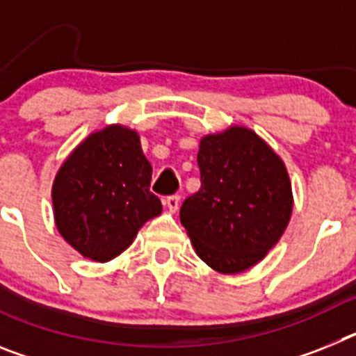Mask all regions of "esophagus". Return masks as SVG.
<instances>
[{
    "mask_svg": "<svg viewBox=\"0 0 356 356\" xmlns=\"http://www.w3.org/2000/svg\"><path fill=\"white\" fill-rule=\"evenodd\" d=\"M163 205H165V209H168L169 212L176 213V212H178V207H180V197H178V196L165 197V201H163Z\"/></svg>",
    "mask_w": 356,
    "mask_h": 356,
    "instance_id": "obj_1",
    "label": "esophagus"
}]
</instances>
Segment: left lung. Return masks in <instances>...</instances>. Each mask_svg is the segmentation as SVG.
<instances>
[{"label":"left lung","instance_id":"obj_1","mask_svg":"<svg viewBox=\"0 0 356 356\" xmlns=\"http://www.w3.org/2000/svg\"><path fill=\"white\" fill-rule=\"evenodd\" d=\"M201 188L180 221L196 254L213 271L238 275L266 259L294 209L282 156L251 128L232 124L200 140Z\"/></svg>","mask_w":356,"mask_h":356}]
</instances>
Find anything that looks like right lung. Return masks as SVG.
<instances>
[{
    "instance_id": "add662e5",
    "label": "right lung",
    "mask_w": 356,
    "mask_h": 356,
    "mask_svg": "<svg viewBox=\"0 0 356 356\" xmlns=\"http://www.w3.org/2000/svg\"><path fill=\"white\" fill-rule=\"evenodd\" d=\"M151 172L137 130L114 122L90 131L53 180L58 234L83 259H115L162 213V203L149 193Z\"/></svg>"
}]
</instances>
